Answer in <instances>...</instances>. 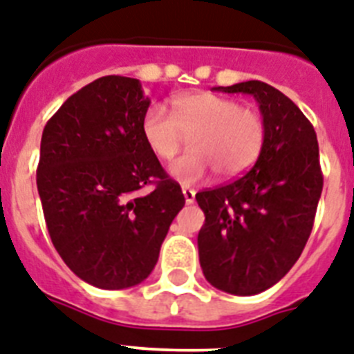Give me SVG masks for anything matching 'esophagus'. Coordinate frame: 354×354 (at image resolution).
Here are the masks:
<instances>
[{"mask_svg": "<svg viewBox=\"0 0 354 354\" xmlns=\"http://www.w3.org/2000/svg\"><path fill=\"white\" fill-rule=\"evenodd\" d=\"M183 195H184V201H186V204H194V201H195V189L188 188V186H184V188H183Z\"/></svg>", "mask_w": 354, "mask_h": 354, "instance_id": "1", "label": "esophagus"}]
</instances>
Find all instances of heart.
Segmentation results:
<instances>
[{
    "label": "heart",
    "mask_w": 354,
    "mask_h": 354,
    "mask_svg": "<svg viewBox=\"0 0 354 354\" xmlns=\"http://www.w3.org/2000/svg\"><path fill=\"white\" fill-rule=\"evenodd\" d=\"M171 113L150 106L142 115L141 133L159 159H174L189 137L192 150L170 166L184 184L203 179L212 166L223 177H235L255 165L266 141V124L253 108L213 92L175 95Z\"/></svg>",
    "instance_id": "obj_1"
}]
</instances>
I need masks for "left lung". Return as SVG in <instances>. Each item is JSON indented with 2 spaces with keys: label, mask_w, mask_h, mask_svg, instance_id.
I'll use <instances>...</instances> for the list:
<instances>
[{
  "label": "left lung",
  "mask_w": 354,
  "mask_h": 354,
  "mask_svg": "<svg viewBox=\"0 0 354 354\" xmlns=\"http://www.w3.org/2000/svg\"><path fill=\"white\" fill-rule=\"evenodd\" d=\"M217 90L257 99L266 141L248 174L195 195L206 217L198 261L213 288L248 297L275 286L299 261L324 177L313 124L291 99L262 81Z\"/></svg>",
  "instance_id": "1"
}]
</instances>
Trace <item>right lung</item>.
Returning <instances> with one entry per match:
<instances>
[{"mask_svg":"<svg viewBox=\"0 0 354 354\" xmlns=\"http://www.w3.org/2000/svg\"><path fill=\"white\" fill-rule=\"evenodd\" d=\"M148 106L139 79L104 75L70 95L41 137L36 180L52 244L95 288L148 279L184 206L142 139ZM148 183L150 194L138 192Z\"/></svg>","mask_w":354,"mask_h":354,"instance_id":"1","label":"right lung"}]
</instances>
